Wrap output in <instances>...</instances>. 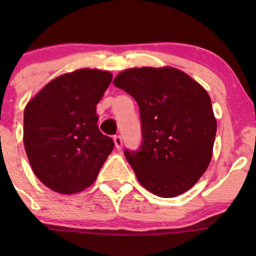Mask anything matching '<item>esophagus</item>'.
Returning a JSON list of instances; mask_svg holds the SVG:
<instances>
[{
  "mask_svg": "<svg viewBox=\"0 0 256 256\" xmlns=\"http://www.w3.org/2000/svg\"><path fill=\"white\" fill-rule=\"evenodd\" d=\"M114 144H115L116 148L120 150L122 147V138H121V136H114Z\"/></svg>",
  "mask_w": 256,
  "mask_h": 256,
  "instance_id": "obj_1",
  "label": "esophagus"
}]
</instances>
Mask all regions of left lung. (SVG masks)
<instances>
[{
    "label": "left lung",
    "mask_w": 256,
    "mask_h": 256,
    "mask_svg": "<svg viewBox=\"0 0 256 256\" xmlns=\"http://www.w3.org/2000/svg\"><path fill=\"white\" fill-rule=\"evenodd\" d=\"M112 82L140 108L142 144L125 151L138 182L162 198L187 192L213 154L216 120L207 90L172 66L126 69Z\"/></svg>",
    "instance_id": "left-lung-1"
}]
</instances>
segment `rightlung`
Listing matches in <instances>:
<instances>
[{
    "label": "right lung",
    "mask_w": 256,
    "mask_h": 256,
    "mask_svg": "<svg viewBox=\"0 0 256 256\" xmlns=\"http://www.w3.org/2000/svg\"><path fill=\"white\" fill-rule=\"evenodd\" d=\"M108 70L82 68L50 80L24 108L23 144L38 180L74 194L94 183L114 148L98 128L96 105L112 82Z\"/></svg>",
    "instance_id": "1"
}]
</instances>
